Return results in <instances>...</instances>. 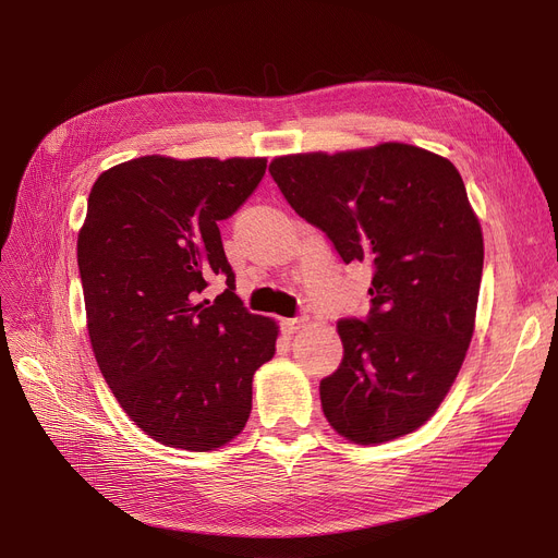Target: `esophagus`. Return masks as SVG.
Wrapping results in <instances>:
<instances>
[{
  "mask_svg": "<svg viewBox=\"0 0 558 558\" xmlns=\"http://www.w3.org/2000/svg\"><path fill=\"white\" fill-rule=\"evenodd\" d=\"M307 326V316H294V318H284L282 320V330L287 335H294Z\"/></svg>",
  "mask_w": 558,
  "mask_h": 558,
  "instance_id": "34e87169",
  "label": "esophagus"
}]
</instances>
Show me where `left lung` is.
Instances as JSON below:
<instances>
[{"mask_svg":"<svg viewBox=\"0 0 558 558\" xmlns=\"http://www.w3.org/2000/svg\"><path fill=\"white\" fill-rule=\"evenodd\" d=\"M269 171L345 264L373 267L371 312L339 320L343 360L320 379L328 423L362 446L418 429L450 391L475 330L484 240L457 167L387 142L282 156Z\"/></svg>","mask_w":558,"mask_h":558,"instance_id":"obj_1","label":"left lung"}]
</instances>
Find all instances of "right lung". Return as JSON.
Returning a JSON list of instances; mask_svg holds the SVG:
<instances>
[{
  "label": "right lung",
  "mask_w": 558,
  "mask_h": 558,
  "mask_svg": "<svg viewBox=\"0 0 558 558\" xmlns=\"http://www.w3.org/2000/svg\"><path fill=\"white\" fill-rule=\"evenodd\" d=\"M264 158L144 156L104 171L78 232L87 332L129 418L169 448L208 452L251 414L276 320L234 294L219 221L259 185ZM221 277L215 301L202 289Z\"/></svg>",
  "instance_id": "right-lung-1"
}]
</instances>
